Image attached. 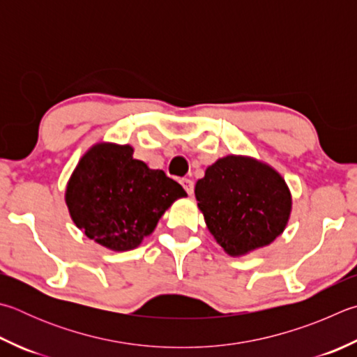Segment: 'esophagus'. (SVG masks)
Returning <instances> with one entry per match:
<instances>
[{"mask_svg": "<svg viewBox=\"0 0 357 357\" xmlns=\"http://www.w3.org/2000/svg\"><path fill=\"white\" fill-rule=\"evenodd\" d=\"M181 185L184 187V190L189 193V195H193V181L192 179H189V178H183L181 179Z\"/></svg>", "mask_w": 357, "mask_h": 357, "instance_id": "34e87169", "label": "esophagus"}]
</instances>
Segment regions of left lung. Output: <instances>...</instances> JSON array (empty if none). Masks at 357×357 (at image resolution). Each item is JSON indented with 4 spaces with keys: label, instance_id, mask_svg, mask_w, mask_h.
I'll use <instances>...</instances> for the list:
<instances>
[{
    "label": "left lung",
    "instance_id": "obj_1",
    "mask_svg": "<svg viewBox=\"0 0 357 357\" xmlns=\"http://www.w3.org/2000/svg\"><path fill=\"white\" fill-rule=\"evenodd\" d=\"M195 197L211 234L231 256L270 245L286 228L291 209L280 173L256 159L232 154L207 167Z\"/></svg>",
    "mask_w": 357,
    "mask_h": 357
}]
</instances>
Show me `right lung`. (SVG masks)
Wrapping results in <instances>:
<instances>
[{"instance_id": "add662e5", "label": "right lung", "mask_w": 357, "mask_h": 357, "mask_svg": "<svg viewBox=\"0 0 357 357\" xmlns=\"http://www.w3.org/2000/svg\"><path fill=\"white\" fill-rule=\"evenodd\" d=\"M132 153L129 145H95L67 185L66 201L75 225L114 251L137 248L173 201L185 197L176 181L148 168Z\"/></svg>"}]
</instances>
